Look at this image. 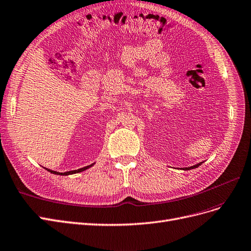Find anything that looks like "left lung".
Masks as SVG:
<instances>
[{"instance_id": "left-lung-1", "label": "left lung", "mask_w": 251, "mask_h": 251, "mask_svg": "<svg viewBox=\"0 0 251 251\" xmlns=\"http://www.w3.org/2000/svg\"><path fill=\"white\" fill-rule=\"evenodd\" d=\"M202 163H199L197 165H194V166H191V167H188V168H183V170H192V169H195V168H198Z\"/></svg>"}]
</instances>
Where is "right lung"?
<instances>
[{
  "label": "right lung",
  "mask_w": 251,
  "mask_h": 251,
  "mask_svg": "<svg viewBox=\"0 0 251 251\" xmlns=\"http://www.w3.org/2000/svg\"><path fill=\"white\" fill-rule=\"evenodd\" d=\"M94 165H95V163H93L92 165H88V166H86V167L80 168V169H78V170H73V171H68V172H63V173H61V172H57V171H53V170L47 169V168H45V169L47 170V171H49V172H50V173H52V174H56V175H64V176H67V175H72V174H76V173L83 172V171H85L86 169H88V168L93 167Z\"/></svg>",
  "instance_id": "obj_1"
}]
</instances>
